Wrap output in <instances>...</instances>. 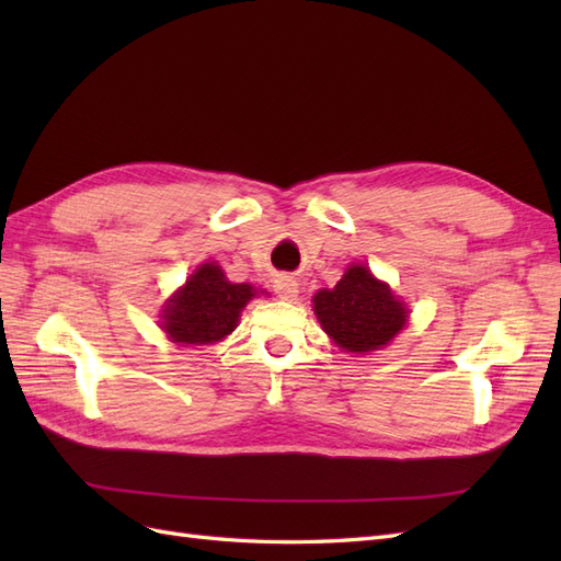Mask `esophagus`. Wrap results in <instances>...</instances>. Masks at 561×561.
<instances>
[{"label":"esophagus","mask_w":561,"mask_h":561,"mask_svg":"<svg viewBox=\"0 0 561 561\" xmlns=\"http://www.w3.org/2000/svg\"><path fill=\"white\" fill-rule=\"evenodd\" d=\"M274 290H276V295H278L280 299L293 301V299L299 295V283H297L295 278H290V276H280V278H276V283H274Z\"/></svg>","instance_id":"esophagus-1"}]
</instances>
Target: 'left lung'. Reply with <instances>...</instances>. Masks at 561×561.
<instances>
[{"label": "left lung", "mask_w": 561, "mask_h": 561, "mask_svg": "<svg viewBox=\"0 0 561 561\" xmlns=\"http://www.w3.org/2000/svg\"><path fill=\"white\" fill-rule=\"evenodd\" d=\"M313 311L320 328L348 353L367 355L390 344L407 322L404 304L365 264H351L330 290H318Z\"/></svg>", "instance_id": "obj_1"}]
</instances>
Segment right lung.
<instances>
[{"label": "right lung", "mask_w": 561, "mask_h": 561, "mask_svg": "<svg viewBox=\"0 0 561 561\" xmlns=\"http://www.w3.org/2000/svg\"><path fill=\"white\" fill-rule=\"evenodd\" d=\"M257 295L248 283H231L217 262L201 264L165 301L161 328L175 344L222 342L239 325L245 304Z\"/></svg>", "instance_id": "1"}]
</instances>
